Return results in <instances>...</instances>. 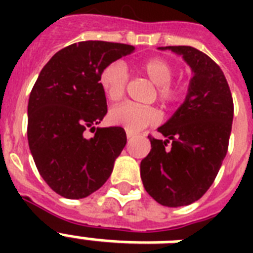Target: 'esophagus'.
Instances as JSON below:
<instances>
[{"mask_svg": "<svg viewBox=\"0 0 253 253\" xmlns=\"http://www.w3.org/2000/svg\"><path fill=\"white\" fill-rule=\"evenodd\" d=\"M132 136H134V135L131 134V132H127V140H130V139L132 138Z\"/></svg>", "mask_w": 253, "mask_h": 253, "instance_id": "obj_1", "label": "esophagus"}]
</instances>
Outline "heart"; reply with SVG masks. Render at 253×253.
Segmentation results:
<instances>
[{"label": "heart", "instance_id": "1", "mask_svg": "<svg viewBox=\"0 0 253 253\" xmlns=\"http://www.w3.org/2000/svg\"><path fill=\"white\" fill-rule=\"evenodd\" d=\"M138 69L156 85L158 98L163 103L176 102L180 98L182 89L170 83L174 69L168 60L163 57H151L142 61L138 65ZM127 79L128 73L122 61H113L101 71L99 85L109 101L117 102L122 98L126 91ZM109 119L113 125L123 127L128 132H139L144 127L158 122L159 113L155 107L122 103L111 109Z\"/></svg>", "mask_w": 253, "mask_h": 253}]
</instances>
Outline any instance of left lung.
Returning a JSON list of instances; mask_svg holds the SVG:
<instances>
[{
	"instance_id": "obj_1",
	"label": "left lung",
	"mask_w": 253,
	"mask_h": 253,
	"mask_svg": "<svg viewBox=\"0 0 253 253\" xmlns=\"http://www.w3.org/2000/svg\"><path fill=\"white\" fill-rule=\"evenodd\" d=\"M159 49L181 55L193 77L182 105L158 128L166 139L148 136L151 151L140 163V177L156 202L178 208L200 200L215 180L227 154L234 102L222 69L206 53L190 45Z\"/></svg>"
}]
</instances>
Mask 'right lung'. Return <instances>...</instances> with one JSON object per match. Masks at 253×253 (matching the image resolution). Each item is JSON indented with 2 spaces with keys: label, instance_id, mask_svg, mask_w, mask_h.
Instances as JSON below:
<instances>
[{
  "label": "right lung",
  "instance_id": "right-lung-1",
  "mask_svg": "<svg viewBox=\"0 0 253 253\" xmlns=\"http://www.w3.org/2000/svg\"><path fill=\"white\" fill-rule=\"evenodd\" d=\"M134 49L79 42L55 53L39 73L27 106V139L41 176L61 197L79 200L98 190L126 146L122 127H95L107 113L98 79L107 64ZM87 129L95 132L91 138Z\"/></svg>",
  "mask_w": 253,
  "mask_h": 253
}]
</instances>
